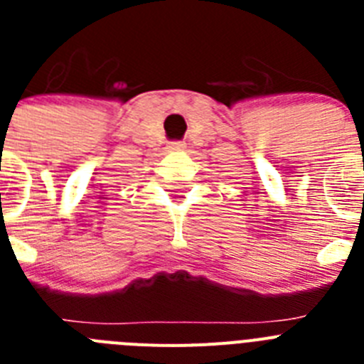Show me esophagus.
I'll use <instances>...</instances> for the list:
<instances>
[{"label": "esophagus", "instance_id": "34e87169", "mask_svg": "<svg viewBox=\"0 0 364 364\" xmlns=\"http://www.w3.org/2000/svg\"><path fill=\"white\" fill-rule=\"evenodd\" d=\"M182 147H184V144H182V142H171V146H169V149L176 151V149H182Z\"/></svg>", "mask_w": 364, "mask_h": 364}]
</instances>
